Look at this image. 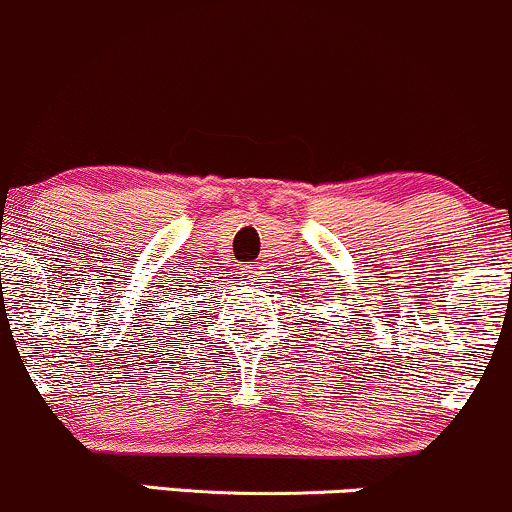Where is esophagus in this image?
<instances>
[{
  "instance_id": "34e87169",
  "label": "esophagus",
  "mask_w": 512,
  "mask_h": 512,
  "mask_svg": "<svg viewBox=\"0 0 512 512\" xmlns=\"http://www.w3.org/2000/svg\"><path fill=\"white\" fill-rule=\"evenodd\" d=\"M241 273H244L246 278H258V275L263 273V266H258V263H249V266L241 268Z\"/></svg>"
}]
</instances>
